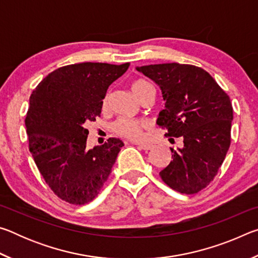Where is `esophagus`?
I'll return each instance as SVG.
<instances>
[{
  "label": "esophagus",
  "instance_id": "esophagus-1",
  "mask_svg": "<svg viewBox=\"0 0 258 258\" xmlns=\"http://www.w3.org/2000/svg\"><path fill=\"white\" fill-rule=\"evenodd\" d=\"M135 145H137L140 148V149L146 150V151L150 150L151 148H152V146L151 145H148V143H135Z\"/></svg>",
  "mask_w": 258,
  "mask_h": 258
}]
</instances>
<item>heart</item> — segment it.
Here are the masks:
<instances>
[{"mask_svg":"<svg viewBox=\"0 0 258 258\" xmlns=\"http://www.w3.org/2000/svg\"><path fill=\"white\" fill-rule=\"evenodd\" d=\"M150 84L145 80H137L131 84V90H132L133 94L140 99L142 94L146 92L148 89H150ZM103 109H107L108 107V98L103 100L102 103ZM147 127V123L143 120L139 119H126L120 118L113 124V131L120 135V137L131 139V140H139L142 138L143 130Z\"/></svg>","mask_w":258,"mask_h":258,"instance_id":"1","label":"heart"}]
</instances>
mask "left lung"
Here are the masks:
<instances>
[{
  "label": "left lung",
  "mask_w": 258,
  "mask_h": 258,
  "mask_svg": "<svg viewBox=\"0 0 258 258\" xmlns=\"http://www.w3.org/2000/svg\"><path fill=\"white\" fill-rule=\"evenodd\" d=\"M159 86L165 108L157 124L166 137L183 138L159 175L173 190L185 195L206 187L229 150L233 109L229 95L204 69L176 62L137 67Z\"/></svg>",
  "instance_id": "8db88e82"
}]
</instances>
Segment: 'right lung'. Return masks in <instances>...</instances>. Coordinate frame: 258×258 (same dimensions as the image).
<instances>
[{
    "label": "right lung",
    "mask_w": 258,
    "mask_h": 258,
    "mask_svg": "<svg viewBox=\"0 0 258 258\" xmlns=\"http://www.w3.org/2000/svg\"><path fill=\"white\" fill-rule=\"evenodd\" d=\"M128 66L69 64L50 73L30 95L25 120L29 151L47 185L64 202H92L111 173L124 143L110 138L87 149L86 125L100 116L108 87Z\"/></svg>",
    "instance_id": "right-lung-1"
}]
</instances>
